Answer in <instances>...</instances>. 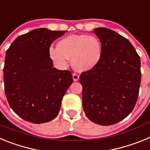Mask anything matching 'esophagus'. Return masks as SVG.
Wrapping results in <instances>:
<instances>
[{"label": "esophagus", "mask_w": 150, "mask_h": 150, "mask_svg": "<svg viewBox=\"0 0 150 150\" xmlns=\"http://www.w3.org/2000/svg\"><path fill=\"white\" fill-rule=\"evenodd\" d=\"M73 79L74 81H78L79 79V76L76 74H73Z\"/></svg>", "instance_id": "obj_1"}]
</instances>
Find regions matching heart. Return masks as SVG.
<instances>
[{"instance_id":"heart-1","label":"heart","mask_w":150,"mask_h":150,"mask_svg":"<svg viewBox=\"0 0 150 150\" xmlns=\"http://www.w3.org/2000/svg\"><path fill=\"white\" fill-rule=\"evenodd\" d=\"M58 48L50 49V56L59 67L67 66L71 59L72 66L76 71H88L96 67L101 61L103 46L95 36L74 34L59 41Z\"/></svg>"}]
</instances>
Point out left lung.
Listing matches in <instances>:
<instances>
[{
    "instance_id": "1",
    "label": "left lung",
    "mask_w": 150,
    "mask_h": 150,
    "mask_svg": "<svg viewBox=\"0 0 150 150\" xmlns=\"http://www.w3.org/2000/svg\"><path fill=\"white\" fill-rule=\"evenodd\" d=\"M94 33L103 46L101 61L83 72V107L91 122L110 125L124 120L137 103L141 80L140 59L128 39L107 28Z\"/></svg>"
}]
</instances>
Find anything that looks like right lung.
Returning a JSON list of instances; mask_svg holds the SVG:
<instances>
[{"label": "right lung", "mask_w": 150, "mask_h": 150, "mask_svg": "<svg viewBox=\"0 0 150 150\" xmlns=\"http://www.w3.org/2000/svg\"><path fill=\"white\" fill-rule=\"evenodd\" d=\"M65 32L34 29L18 36L6 51L5 95L12 110L22 120L40 124L59 114L73 77L71 71L53 67L50 48Z\"/></svg>", "instance_id": "1"}]
</instances>
